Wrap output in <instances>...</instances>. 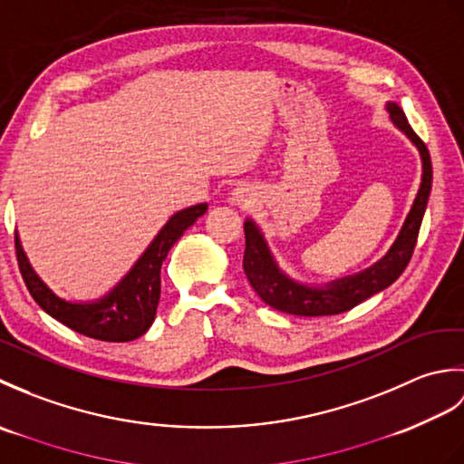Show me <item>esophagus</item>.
<instances>
[{"label": "esophagus", "mask_w": 464, "mask_h": 464, "mask_svg": "<svg viewBox=\"0 0 464 464\" xmlns=\"http://www.w3.org/2000/svg\"><path fill=\"white\" fill-rule=\"evenodd\" d=\"M231 201L235 205L249 207V205H253L255 201H257V189H255L253 185H247V183L237 185L233 189V193H231Z\"/></svg>", "instance_id": "obj_1"}]
</instances>
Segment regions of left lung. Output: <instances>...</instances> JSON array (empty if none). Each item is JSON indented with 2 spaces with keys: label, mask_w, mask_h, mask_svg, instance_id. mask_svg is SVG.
Returning a JSON list of instances; mask_svg holds the SVG:
<instances>
[{
  "label": "left lung",
  "mask_w": 464,
  "mask_h": 464,
  "mask_svg": "<svg viewBox=\"0 0 464 464\" xmlns=\"http://www.w3.org/2000/svg\"><path fill=\"white\" fill-rule=\"evenodd\" d=\"M392 125L401 133L407 135V140L417 147L420 157V183L415 201L411 205V211L405 217L397 239L392 241L389 251L379 261H374L371 267L359 273L344 275L339 279H331L324 283H304L297 281L291 275L281 269L279 261L269 247L267 239L261 227L253 219H245V255H243V271L247 275L253 291L259 295L261 301L269 307L281 313L299 314V317H324V314H339L353 309L354 304L372 297L374 293H381L389 285L395 283L401 273L411 261L412 249H415L417 235L420 229L422 215L427 209V201L430 195L432 183V165L427 145L420 141V137L412 131L405 113L395 102H387L384 105Z\"/></svg>",
  "instance_id": "obj_1"
}]
</instances>
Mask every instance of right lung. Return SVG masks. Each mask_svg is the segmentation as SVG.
Instances as JSON below:
<instances>
[{
    "label": "right lung",
    "instance_id": "1",
    "mask_svg": "<svg viewBox=\"0 0 464 464\" xmlns=\"http://www.w3.org/2000/svg\"><path fill=\"white\" fill-rule=\"evenodd\" d=\"M207 207H209L207 203H197L173 213L140 255V259L131 265V269L97 299L73 301L57 295L34 269L32 261L24 251L19 233L15 231L19 271H22V277L34 301L49 317L92 339L110 343L133 341L150 331L155 321L157 304H160L161 297L160 275L167 253L173 247V243L207 211Z\"/></svg>",
    "mask_w": 464,
    "mask_h": 464
}]
</instances>
